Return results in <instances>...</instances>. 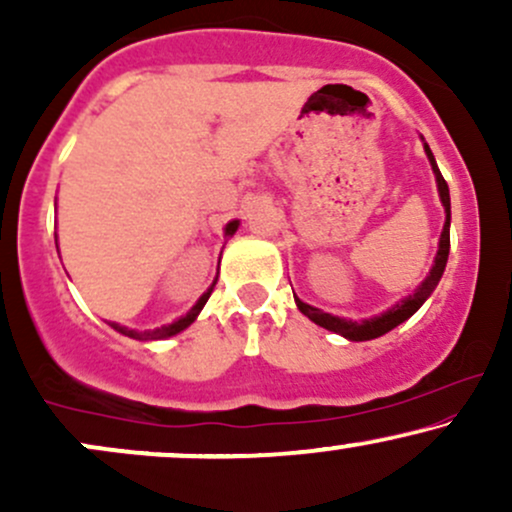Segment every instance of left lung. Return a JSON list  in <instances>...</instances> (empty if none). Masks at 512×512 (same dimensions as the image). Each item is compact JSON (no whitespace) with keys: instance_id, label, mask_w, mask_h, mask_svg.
I'll return each instance as SVG.
<instances>
[{"instance_id":"left-lung-1","label":"left lung","mask_w":512,"mask_h":512,"mask_svg":"<svg viewBox=\"0 0 512 512\" xmlns=\"http://www.w3.org/2000/svg\"><path fill=\"white\" fill-rule=\"evenodd\" d=\"M424 151H426L428 161H431L433 175H436V185H438V197H440V202H443V209H445V226H443V233H440L438 252H436V260H433L431 272H428L426 279L416 286V291L411 293V296L402 298V301L392 305V308H387L385 313L368 317V320H346V317L322 313V310L315 308V305L303 303L301 298L293 296L296 298L298 310H301L308 320H313L315 325L325 327V330H330L334 334H342V337L349 339V342H368V339L383 337V334L395 330L397 325H402L404 320H409V317L428 301V296L436 291L440 276H443V272H445V264H448V255H450V190H448V182H445L443 175H440L436 158H433L431 149H428L426 142H424Z\"/></svg>"}]
</instances>
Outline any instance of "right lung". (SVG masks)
<instances>
[{
  "label": "right lung",
  "mask_w": 512,
  "mask_h": 512,
  "mask_svg": "<svg viewBox=\"0 0 512 512\" xmlns=\"http://www.w3.org/2000/svg\"><path fill=\"white\" fill-rule=\"evenodd\" d=\"M238 226H240L238 219H236V221H228V223H226V236H233V233L238 231ZM214 286H216V279H214V284H211L209 289L204 291L202 296H199V301H197L195 305H192V308L187 310L185 315L178 317V320H175V322H170V325L154 327V330H129V327L120 325V322H110V327H113L115 332L125 334V337H129V339H137V342H156V339L175 337V334H180L182 330H187V327H190L192 322L197 320V315L202 313V308H204V305H207L211 291H214Z\"/></svg>",
  "instance_id": "right-lung-1"
}]
</instances>
